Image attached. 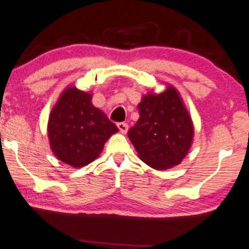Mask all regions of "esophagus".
<instances>
[{"instance_id": "esophagus-1", "label": "esophagus", "mask_w": 249, "mask_h": 249, "mask_svg": "<svg viewBox=\"0 0 249 249\" xmlns=\"http://www.w3.org/2000/svg\"><path fill=\"white\" fill-rule=\"evenodd\" d=\"M118 128H119V130H120V132H122V134H125V132L128 131V124H125V122H119Z\"/></svg>"}]
</instances>
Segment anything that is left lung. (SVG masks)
<instances>
[{
	"instance_id": "obj_1",
	"label": "left lung",
	"mask_w": 249,
	"mask_h": 249,
	"mask_svg": "<svg viewBox=\"0 0 249 249\" xmlns=\"http://www.w3.org/2000/svg\"><path fill=\"white\" fill-rule=\"evenodd\" d=\"M139 120L128 131L139 158L156 170L178 165L193 142L192 119L175 88L148 94L138 105Z\"/></svg>"
}]
</instances>
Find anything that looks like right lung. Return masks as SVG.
Returning <instances> with one entry per match:
<instances>
[{
    "mask_svg": "<svg viewBox=\"0 0 249 249\" xmlns=\"http://www.w3.org/2000/svg\"><path fill=\"white\" fill-rule=\"evenodd\" d=\"M47 131L56 158L81 168L98 158L105 142L119 129L91 104L90 94L69 87L51 111Z\"/></svg>",
    "mask_w": 249,
    "mask_h": 249,
    "instance_id": "right-lung-1",
    "label": "right lung"
}]
</instances>
